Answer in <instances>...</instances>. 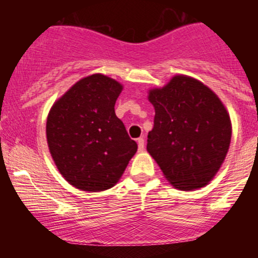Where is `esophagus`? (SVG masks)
I'll return each mask as SVG.
<instances>
[{
  "instance_id": "34e87169",
  "label": "esophagus",
  "mask_w": 258,
  "mask_h": 258,
  "mask_svg": "<svg viewBox=\"0 0 258 258\" xmlns=\"http://www.w3.org/2000/svg\"><path fill=\"white\" fill-rule=\"evenodd\" d=\"M137 143H138V149L142 152V150L144 149V139L143 138H138Z\"/></svg>"
}]
</instances>
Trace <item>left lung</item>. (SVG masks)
Here are the masks:
<instances>
[{"mask_svg":"<svg viewBox=\"0 0 258 258\" xmlns=\"http://www.w3.org/2000/svg\"><path fill=\"white\" fill-rule=\"evenodd\" d=\"M155 109L147 150L165 178L179 190L209 184L218 172L232 138V121L217 94L199 80L174 75L152 88Z\"/></svg>","mask_w":258,"mask_h":258,"instance_id":"obj_1","label":"left lung"}]
</instances>
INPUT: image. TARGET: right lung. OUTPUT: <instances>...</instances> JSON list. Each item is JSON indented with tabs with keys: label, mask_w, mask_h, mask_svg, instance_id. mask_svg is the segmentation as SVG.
Instances as JSON below:
<instances>
[{
	"label": "right lung",
	"mask_w": 258,
	"mask_h": 258,
	"mask_svg": "<svg viewBox=\"0 0 258 258\" xmlns=\"http://www.w3.org/2000/svg\"><path fill=\"white\" fill-rule=\"evenodd\" d=\"M123 90L116 80L93 74L74 84L52 105L46 122L49 153L69 184L85 191L112 188L137 152L115 115Z\"/></svg>",
	"instance_id": "obj_1"
}]
</instances>
